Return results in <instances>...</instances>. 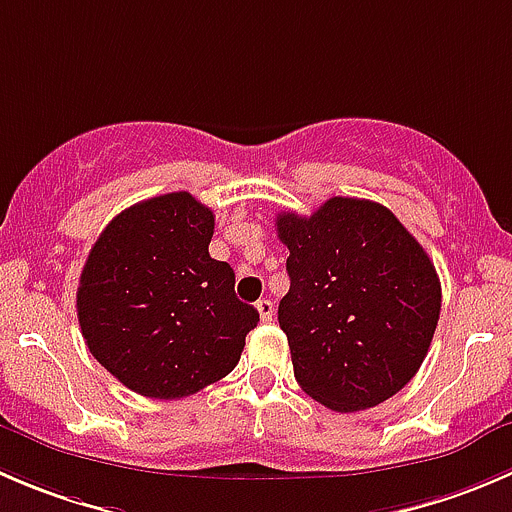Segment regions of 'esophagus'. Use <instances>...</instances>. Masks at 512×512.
I'll list each match as a JSON object with an SVG mask.
<instances>
[{
	"mask_svg": "<svg viewBox=\"0 0 512 512\" xmlns=\"http://www.w3.org/2000/svg\"><path fill=\"white\" fill-rule=\"evenodd\" d=\"M255 307H257V312H260L262 322H270L272 315H275V305H272L270 300H257Z\"/></svg>",
	"mask_w": 512,
	"mask_h": 512,
	"instance_id": "esophagus-1",
	"label": "esophagus"
}]
</instances>
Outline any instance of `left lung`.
Wrapping results in <instances>:
<instances>
[{
    "instance_id": "left-lung-1",
    "label": "left lung",
    "mask_w": 512,
    "mask_h": 512,
    "mask_svg": "<svg viewBox=\"0 0 512 512\" xmlns=\"http://www.w3.org/2000/svg\"><path fill=\"white\" fill-rule=\"evenodd\" d=\"M290 292L277 320L295 380L337 413L375 408L423 365L440 317V280L403 222L370 200L330 197L310 217L277 215Z\"/></svg>"
}]
</instances>
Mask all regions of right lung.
<instances>
[{
  "mask_svg": "<svg viewBox=\"0 0 512 512\" xmlns=\"http://www.w3.org/2000/svg\"><path fill=\"white\" fill-rule=\"evenodd\" d=\"M215 215L190 192L119 212L89 250L77 317L94 360L124 388L177 400L240 362L257 310L237 300L235 272L210 257Z\"/></svg>",
  "mask_w": 512,
  "mask_h": 512,
  "instance_id": "1",
  "label": "right lung"
}]
</instances>
